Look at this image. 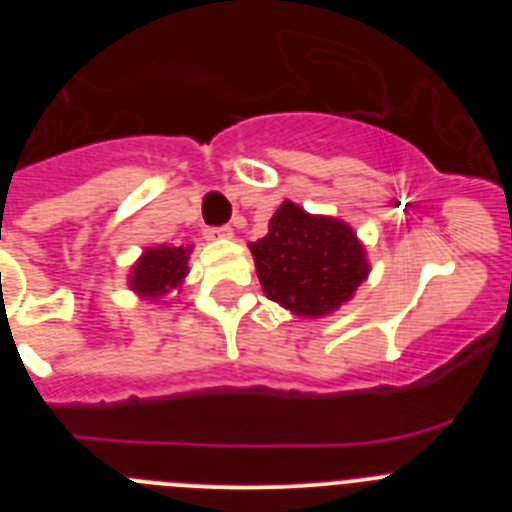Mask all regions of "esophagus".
I'll return each mask as SVG.
<instances>
[{
	"label": "esophagus",
	"instance_id": "1",
	"mask_svg": "<svg viewBox=\"0 0 512 512\" xmlns=\"http://www.w3.org/2000/svg\"><path fill=\"white\" fill-rule=\"evenodd\" d=\"M207 238H233V228L230 225H217V228H207Z\"/></svg>",
	"mask_w": 512,
	"mask_h": 512
}]
</instances>
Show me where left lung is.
<instances>
[{
	"label": "left lung",
	"instance_id": "8db88e82",
	"mask_svg": "<svg viewBox=\"0 0 512 512\" xmlns=\"http://www.w3.org/2000/svg\"><path fill=\"white\" fill-rule=\"evenodd\" d=\"M266 297L302 318H320L351 300L369 274L364 246L336 217L307 215L284 202L269 233L251 243Z\"/></svg>",
	"mask_w": 512,
	"mask_h": 512
}]
</instances>
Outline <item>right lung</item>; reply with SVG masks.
Returning <instances> with one entry per match:
<instances>
[{
	"mask_svg": "<svg viewBox=\"0 0 512 512\" xmlns=\"http://www.w3.org/2000/svg\"><path fill=\"white\" fill-rule=\"evenodd\" d=\"M192 248L184 246H156L148 248L140 261L135 264L133 277H130V287L143 297H161L169 289L179 287L184 277H187V259Z\"/></svg>",
	"mask_w": 512,
	"mask_h": 512,
	"instance_id": "1",
	"label": "right lung"
}]
</instances>
